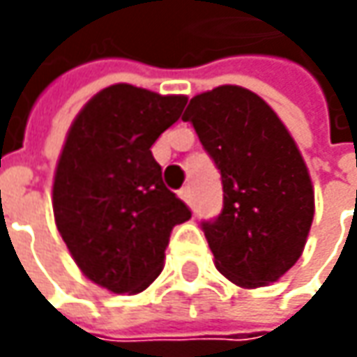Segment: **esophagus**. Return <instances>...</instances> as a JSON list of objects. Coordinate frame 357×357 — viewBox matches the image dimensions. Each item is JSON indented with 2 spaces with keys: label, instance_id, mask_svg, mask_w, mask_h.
<instances>
[{
  "label": "esophagus",
  "instance_id": "esophagus-1",
  "mask_svg": "<svg viewBox=\"0 0 357 357\" xmlns=\"http://www.w3.org/2000/svg\"><path fill=\"white\" fill-rule=\"evenodd\" d=\"M178 197L185 200V202H188V204H190V200H192V195H190V186H183V188L178 190Z\"/></svg>",
  "mask_w": 357,
  "mask_h": 357
}]
</instances>
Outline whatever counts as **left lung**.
I'll list each match as a JSON object with an SVG mask.
<instances>
[{
	"label": "left lung",
	"instance_id": "obj_1",
	"mask_svg": "<svg viewBox=\"0 0 357 357\" xmlns=\"http://www.w3.org/2000/svg\"><path fill=\"white\" fill-rule=\"evenodd\" d=\"M183 121L222 181V211L200 222L218 272L244 288L276 282L300 258L314 218L294 139L258 95L234 85L190 99Z\"/></svg>",
	"mask_w": 357,
	"mask_h": 357
}]
</instances>
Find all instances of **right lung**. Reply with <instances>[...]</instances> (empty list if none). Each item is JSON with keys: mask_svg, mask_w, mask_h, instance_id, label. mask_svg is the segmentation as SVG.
<instances>
[{"mask_svg": "<svg viewBox=\"0 0 357 357\" xmlns=\"http://www.w3.org/2000/svg\"><path fill=\"white\" fill-rule=\"evenodd\" d=\"M185 105L186 97L119 83L97 93L67 135L55 222L83 274L115 294L143 292L157 278L172 228L192 214L165 186L151 151Z\"/></svg>", "mask_w": 357, "mask_h": 357, "instance_id": "1", "label": "right lung"}]
</instances>
